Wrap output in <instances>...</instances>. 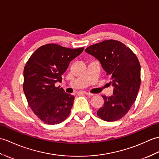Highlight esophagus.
<instances>
[{
    "mask_svg": "<svg viewBox=\"0 0 159 159\" xmlns=\"http://www.w3.org/2000/svg\"><path fill=\"white\" fill-rule=\"evenodd\" d=\"M84 93L85 94V95H89V96H92V95H94V94H93V93H89V92H85V91L84 92Z\"/></svg>",
    "mask_w": 159,
    "mask_h": 159,
    "instance_id": "34e87169",
    "label": "esophagus"
}]
</instances>
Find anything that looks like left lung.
<instances>
[{
	"instance_id": "left-lung-1",
	"label": "left lung",
	"mask_w": 159,
	"mask_h": 159,
	"mask_svg": "<svg viewBox=\"0 0 159 159\" xmlns=\"http://www.w3.org/2000/svg\"><path fill=\"white\" fill-rule=\"evenodd\" d=\"M85 52L96 58L114 87L113 95L104 98L97 112L99 118L111 122L120 119L135 102L140 87L141 67L134 52L121 42L107 40L87 47Z\"/></svg>"
}]
</instances>
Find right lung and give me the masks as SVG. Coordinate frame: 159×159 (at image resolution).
<instances>
[{"mask_svg":"<svg viewBox=\"0 0 159 159\" xmlns=\"http://www.w3.org/2000/svg\"><path fill=\"white\" fill-rule=\"evenodd\" d=\"M84 47L69 49L56 44L39 47L29 58L24 70L23 89L29 106L44 123L56 125L67 119L75 96L66 93L55 84L70 61L83 52Z\"/></svg>","mask_w":159,"mask_h":159,"instance_id":"obj_1","label":"right lung"}]
</instances>
